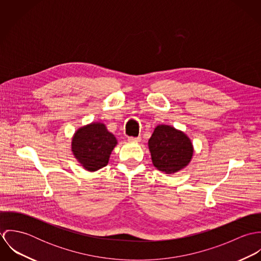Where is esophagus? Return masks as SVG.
I'll use <instances>...</instances> for the list:
<instances>
[{"instance_id": "esophagus-1", "label": "esophagus", "mask_w": 261, "mask_h": 261, "mask_svg": "<svg viewBox=\"0 0 261 261\" xmlns=\"http://www.w3.org/2000/svg\"><path fill=\"white\" fill-rule=\"evenodd\" d=\"M127 140H128V142H130V143H139V142H141V137H138V138L129 137Z\"/></svg>"}]
</instances>
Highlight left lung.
Listing matches in <instances>:
<instances>
[{
    "instance_id": "obj_1",
    "label": "left lung",
    "mask_w": 261,
    "mask_h": 261,
    "mask_svg": "<svg viewBox=\"0 0 261 261\" xmlns=\"http://www.w3.org/2000/svg\"><path fill=\"white\" fill-rule=\"evenodd\" d=\"M153 166L166 174H174L191 162L193 145L183 132L171 125H158L149 140Z\"/></svg>"
}]
</instances>
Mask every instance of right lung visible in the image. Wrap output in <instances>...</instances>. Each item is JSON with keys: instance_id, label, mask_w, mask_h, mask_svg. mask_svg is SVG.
Here are the masks:
<instances>
[{"instance_id": "obj_1", "label": "right lung", "mask_w": 261, "mask_h": 261, "mask_svg": "<svg viewBox=\"0 0 261 261\" xmlns=\"http://www.w3.org/2000/svg\"><path fill=\"white\" fill-rule=\"evenodd\" d=\"M115 137L101 122H92L80 127L72 138L71 149L81 166L95 172L109 164L112 149L116 146Z\"/></svg>"}]
</instances>
